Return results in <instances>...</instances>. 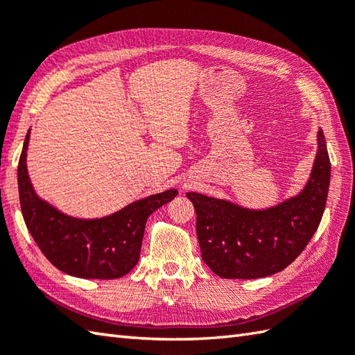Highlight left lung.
Instances as JSON below:
<instances>
[{
  "instance_id": "obj_1",
  "label": "left lung",
  "mask_w": 355,
  "mask_h": 355,
  "mask_svg": "<svg viewBox=\"0 0 355 355\" xmlns=\"http://www.w3.org/2000/svg\"><path fill=\"white\" fill-rule=\"evenodd\" d=\"M310 180L296 197L268 209H247L227 200L189 192L197 212L201 256L224 279H258L279 273L302 253L325 210L331 163L323 131Z\"/></svg>"
}]
</instances>
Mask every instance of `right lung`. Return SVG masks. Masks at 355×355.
I'll return each instance as SVG.
<instances>
[{
  "label": "right lung",
  "mask_w": 355,
  "mask_h": 355,
  "mask_svg": "<svg viewBox=\"0 0 355 355\" xmlns=\"http://www.w3.org/2000/svg\"><path fill=\"white\" fill-rule=\"evenodd\" d=\"M30 130L18 164L21 212L45 258L64 273L82 279H117L135 267L149 215L178 195L177 189L149 195L117 212L84 220L53 207L36 195L27 172Z\"/></svg>",
  "instance_id": "1"
}]
</instances>
